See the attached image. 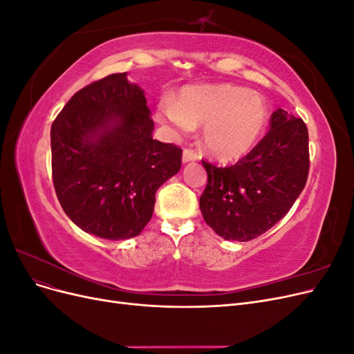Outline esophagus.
Instances as JSON below:
<instances>
[{"mask_svg":"<svg viewBox=\"0 0 354 354\" xmlns=\"http://www.w3.org/2000/svg\"><path fill=\"white\" fill-rule=\"evenodd\" d=\"M198 159V153L195 151H192V149L186 147L183 151V162H190V160H196Z\"/></svg>","mask_w":354,"mask_h":354,"instance_id":"esophagus-1","label":"esophagus"}]
</instances>
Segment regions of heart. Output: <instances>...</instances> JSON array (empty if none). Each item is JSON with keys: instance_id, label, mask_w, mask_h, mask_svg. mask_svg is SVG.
Returning a JSON list of instances; mask_svg holds the SVG:
<instances>
[{"instance_id": "heart-1", "label": "heart", "mask_w": 354, "mask_h": 354, "mask_svg": "<svg viewBox=\"0 0 354 354\" xmlns=\"http://www.w3.org/2000/svg\"><path fill=\"white\" fill-rule=\"evenodd\" d=\"M158 113L180 131L205 125L203 146L221 160L236 159L248 152L267 122V108L260 95L234 85L185 88L177 102L160 100Z\"/></svg>"}]
</instances>
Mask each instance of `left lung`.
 Returning <instances> with one entry per match:
<instances>
[{"instance_id":"1","label":"left lung","mask_w":354,"mask_h":354,"mask_svg":"<svg viewBox=\"0 0 354 354\" xmlns=\"http://www.w3.org/2000/svg\"><path fill=\"white\" fill-rule=\"evenodd\" d=\"M202 164L208 174L199 199L203 220L227 241L255 239L286 216L306 186L307 127L301 118L277 109L270 130L236 164Z\"/></svg>"}]
</instances>
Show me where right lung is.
<instances>
[{
	"mask_svg": "<svg viewBox=\"0 0 354 354\" xmlns=\"http://www.w3.org/2000/svg\"><path fill=\"white\" fill-rule=\"evenodd\" d=\"M143 90L112 73L75 93L51 125L53 185L68 217L111 241L137 236L155 194L181 168V147L152 138Z\"/></svg>",
	"mask_w": 354,
	"mask_h": 354,
	"instance_id": "obj_1",
	"label": "right lung"
}]
</instances>
